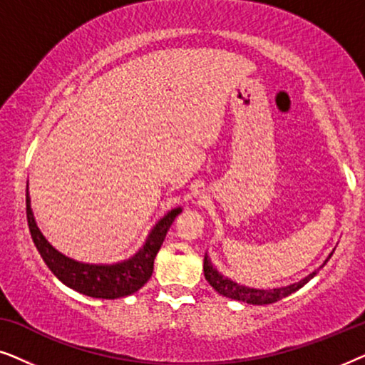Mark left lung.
Masks as SVG:
<instances>
[{"label": "left lung", "instance_id": "left-lung-1", "mask_svg": "<svg viewBox=\"0 0 365 365\" xmlns=\"http://www.w3.org/2000/svg\"><path fill=\"white\" fill-rule=\"evenodd\" d=\"M331 256H332V254H331ZM331 256H329V257H331ZM316 274H317V271H314L312 274H309L307 277L301 279L299 282L289 284V286H284V287L257 289V287L244 286V284L232 281V279H229L227 276H222V274L212 266V262H211V259H209L207 252H206V256H204V277H206V281L211 284V287L214 289V291L219 292L224 297L234 299V301L254 304V306L272 304V302L281 301V299H284V297L291 296L292 292H296L302 286H306V284L311 281V279L316 276Z\"/></svg>", "mask_w": 365, "mask_h": 365}]
</instances>
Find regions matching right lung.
Returning a JSON list of instances; mask_svg holds the SVG:
<instances>
[{"label":"right lung","mask_w":365,"mask_h":365,"mask_svg":"<svg viewBox=\"0 0 365 365\" xmlns=\"http://www.w3.org/2000/svg\"><path fill=\"white\" fill-rule=\"evenodd\" d=\"M181 207L173 209L153 227L144 246L126 261L114 264H89L64 256L53 247L39 231L31 211V201L26 192V219L29 232L43 261L64 286L74 289L84 296L96 299H119L138 292L153 276L154 259L163 246L164 237L174 222Z\"/></svg>","instance_id":"1"}]
</instances>
